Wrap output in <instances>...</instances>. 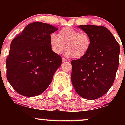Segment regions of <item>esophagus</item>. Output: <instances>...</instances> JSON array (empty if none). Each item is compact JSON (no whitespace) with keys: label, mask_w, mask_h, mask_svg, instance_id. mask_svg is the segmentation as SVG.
Listing matches in <instances>:
<instances>
[{"label":"esophagus","mask_w":125,"mask_h":125,"mask_svg":"<svg viewBox=\"0 0 125 125\" xmlns=\"http://www.w3.org/2000/svg\"><path fill=\"white\" fill-rule=\"evenodd\" d=\"M62 61L63 62H67V60L66 59H64V58H63L62 59Z\"/></svg>","instance_id":"esophagus-1"}]
</instances>
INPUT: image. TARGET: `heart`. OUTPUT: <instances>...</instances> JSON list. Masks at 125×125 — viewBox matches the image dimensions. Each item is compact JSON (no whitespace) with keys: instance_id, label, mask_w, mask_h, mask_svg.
Listing matches in <instances>:
<instances>
[{"instance_id":"1","label":"heart","mask_w":125,"mask_h":125,"mask_svg":"<svg viewBox=\"0 0 125 125\" xmlns=\"http://www.w3.org/2000/svg\"><path fill=\"white\" fill-rule=\"evenodd\" d=\"M51 49L54 53L62 52L66 44L65 54L80 59L84 56L89 51L92 44L90 36L86 33L72 27H66L59 31L58 35L52 33L49 38Z\"/></svg>"}]
</instances>
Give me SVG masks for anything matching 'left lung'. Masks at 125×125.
<instances>
[{"instance_id": "obj_1", "label": "left lung", "mask_w": 125, "mask_h": 125, "mask_svg": "<svg viewBox=\"0 0 125 125\" xmlns=\"http://www.w3.org/2000/svg\"><path fill=\"white\" fill-rule=\"evenodd\" d=\"M90 36L92 44L84 56L72 61L71 80L77 94L94 100L104 96L114 82L119 66L120 46L105 27L80 25Z\"/></svg>"}]
</instances>
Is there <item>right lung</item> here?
Instances as JSON below:
<instances>
[{
    "mask_svg": "<svg viewBox=\"0 0 125 125\" xmlns=\"http://www.w3.org/2000/svg\"><path fill=\"white\" fill-rule=\"evenodd\" d=\"M44 23L29 24L12 40L6 59V76L18 94L39 95L48 88L62 58L52 51L49 38L58 31Z\"/></svg>",
    "mask_w": 125,
    "mask_h": 125,
    "instance_id": "right-lung-1",
    "label": "right lung"
}]
</instances>
